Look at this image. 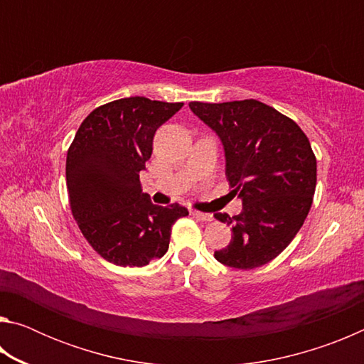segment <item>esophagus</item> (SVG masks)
Instances as JSON below:
<instances>
[{
    "label": "esophagus",
    "mask_w": 364,
    "mask_h": 364,
    "mask_svg": "<svg viewBox=\"0 0 364 364\" xmlns=\"http://www.w3.org/2000/svg\"><path fill=\"white\" fill-rule=\"evenodd\" d=\"M191 213H193L194 218L200 220V221H212L213 220L212 213H204V212H197V210H193Z\"/></svg>",
    "instance_id": "34e87169"
}]
</instances>
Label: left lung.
<instances>
[{"label":"left lung","mask_w":364,"mask_h":364,"mask_svg":"<svg viewBox=\"0 0 364 364\" xmlns=\"http://www.w3.org/2000/svg\"><path fill=\"white\" fill-rule=\"evenodd\" d=\"M218 134L226 178L242 200L236 217L215 213L232 226L231 242L215 252L226 267L254 269L278 257L304 225L316 188V157L289 117L255 100L189 102Z\"/></svg>","instance_id":"1"}]
</instances>
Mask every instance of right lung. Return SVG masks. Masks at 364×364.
I'll return each mask as SVG.
<instances>
[{"mask_svg":"<svg viewBox=\"0 0 364 364\" xmlns=\"http://www.w3.org/2000/svg\"><path fill=\"white\" fill-rule=\"evenodd\" d=\"M181 107L123 97L95 109L80 125L67 151V191L80 231L104 260L144 267L164 257L171 226L189 213L180 204L154 205L139 181L157 128Z\"/></svg>","mask_w":364,"mask_h":364,"instance_id":"right-lung-1","label":"right lung"}]
</instances>
